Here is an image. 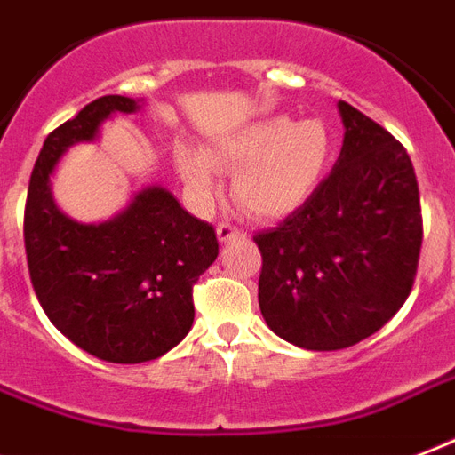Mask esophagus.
Listing matches in <instances>:
<instances>
[{"label":"esophagus","instance_id":"esophagus-1","mask_svg":"<svg viewBox=\"0 0 455 455\" xmlns=\"http://www.w3.org/2000/svg\"><path fill=\"white\" fill-rule=\"evenodd\" d=\"M218 239H220V242H230V239H235V237H242V235H244V232L239 230V228H235V225H230V223H220L218 225Z\"/></svg>","mask_w":455,"mask_h":455}]
</instances>
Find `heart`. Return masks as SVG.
I'll return each instance as SVG.
<instances>
[{
	"label": "heart",
	"mask_w": 455,
	"mask_h": 455,
	"mask_svg": "<svg viewBox=\"0 0 455 455\" xmlns=\"http://www.w3.org/2000/svg\"><path fill=\"white\" fill-rule=\"evenodd\" d=\"M334 135L320 118L294 121L270 116L206 149L180 144L175 168L188 189L206 202L218 188V171L235 172L232 196L256 218H283L311 199L334 161Z\"/></svg>",
	"instance_id": "heart-1"
}]
</instances>
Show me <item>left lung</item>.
I'll list each match as a JSON object with an SVG mask.
<instances>
[{"mask_svg": "<svg viewBox=\"0 0 455 455\" xmlns=\"http://www.w3.org/2000/svg\"><path fill=\"white\" fill-rule=\"evenodd\" d=\"M344 144L308 202L253 242L263 256L259 306L294 347L337 351L394 318L413 287L422 244L408 151L347 101Z\"/></svg>", "mask_w": 455, "mask_h": 455, "instance_id": "obj_1", "label": "left lung"}]
</instances>
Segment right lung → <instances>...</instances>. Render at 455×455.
Returning <instances> with one entry per match:
<instances>
[{"mask_svg":"<svg viewBox=\"0 0 455 455\" xmlns=\"http://www.w3.org/2000/svg\"><path fill=\"white\" fill-rule=\"evenodd\" d=\"M140 107L121 94L87 104L49 132L28 188L23 237L40 306L76 347L108 363L154 361L178 347L195 323L192 287L218 256L216 230L156 185L101 223H77L56 206L52 175L63 154Z\"/></svg>","mask_w":455,"mask_h":455,"instance_id":"obj_1","label":"right lung"}]
</instances>
